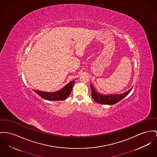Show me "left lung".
I'll return each instance as SVG.
<instances>
[{
    "mask_svg": "<svg viewBox=\"0 0 157 157\" xmlns=\"http://www.w3.org/2000/svg\"><path fill=\"white\" fill-rule=\"evenodd\" d=\"M90 87L92 90V96L94 101L98 104L106 105L115 104L118 102L121 99L124 98L126 96H127L133 89V87H132L128 91L121 94H102L98 93L94 87V86L91 84Z\"/></svg>",
    "mask_w": 157,
    "mask_h": 157,
    "instance_id": "1",
    "label": "left lung"
}]
</instances>
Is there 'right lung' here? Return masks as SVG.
<instances>
[{
    "instance_id": "right-lung-1",
    "label": "right lung",
    "mask_w": 157,
    "mask_h": 157,
    "mask_svg": "<svg viewBox=\"0 0 157 157\" xmlns=\"http://www.w3.org/2000/svg\"><path fill=\"white\" fill-rule=\"evenodd\" d=\"M74 82L75 80L71 81L61 90L54 92H46L37 90H34V91L42 98L48 101H63L70 96Z\"/></svg>"
}]
</instances>
